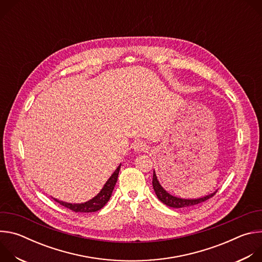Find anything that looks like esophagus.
<instances>
[{
    "label": "esophagus",
    "instance_id": "esophagus-1",
    "mask_svg": "<svg viewBox=\"0 0 262 262\" xmlns=\"http://www.w3.org/2000/svg\"><path fill=\"white\" fill-rule=\"evenodd\" d=\"M134 149H135L136 151H138V152L139 151H147L148 149H149V146H148V144L146 142H143V141L139 140V141L135 142Z\"/></svg>",
    "mask_w": 262,
    "mask_h": 262
}]
</instances>
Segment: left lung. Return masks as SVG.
Returning a JSON list of instances; mask_svg holds the SVG:
<instances>
[{"instance_id":"1","label":"left lung","mask_w":262,"mask_h":262,"mask_svg":"<svg viewBox=\"0 0 262 262\" xmlns=\"http://www.w3.org/2000/svg\"><path fill=\"white\" fill-rule=\"evenodd\" d=\"M152 185H154V190L158 196V198L167 206L170 207H174V208H182V207H189V206H193L199 203H202L206 200H208L209 198H211L212 196L215 195L216 192L205 196L203 198H199V199H181V198H177L174 197L172 195H170L169 193H167L163 188L162 185L160 184L159 180L157 179V175L154 172V178H152Z\"/></svg>"}]
</instances>
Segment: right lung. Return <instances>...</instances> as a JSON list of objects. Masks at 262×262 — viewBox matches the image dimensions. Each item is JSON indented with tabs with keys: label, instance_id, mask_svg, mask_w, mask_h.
<instances>
[{
	"label": "right lung",
	"instance_id": "right-lung-1",
	"mask_svg": "<svg viewBox=\"0 0 262 262\" xmlns=\"http://www.w3.org/2000/svg\"><path fill=\"white\" fill-rule=\"evenodd\" d=\"M120 166L116 169V171L112 174V176L108 178V180L105 182L104 186L102 188V190L98 193L97 196H95L93 199L85 202V203H81V204H71V203H66V202H62L59 201L57 199H54L56 202L60 203V205L69 208L72 211L76 212H94L99 210L100 208H102L106 202L110 200L112 192L114 190V186L117 182L118 179V174L120 171Z\"/></svg>",
	"mask_w": 262,
	"mask_h": 262
}]
</instances>
